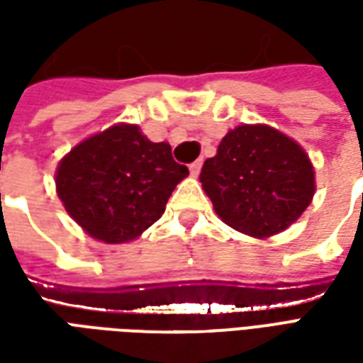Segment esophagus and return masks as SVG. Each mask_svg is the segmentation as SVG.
I'll return each mask as SVG.
<instances>
[{"mask_svg": "<svg viewBox=\"0 0 363 363\" xmlns=\"http://www.w3.org/2000/svg\"><path fill=\"white\" fill-rule=\"evenodd\" d=\"M190 174L192 177H198L200 174V171H202V159H198V161H194V163H190Z\"/></svg>", "mask_w": 363, "mask_h": 363, "instance_id": "esophagus-1", "label": "esophagus"}]
</instances>
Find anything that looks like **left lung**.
<instances>
[{"mask_svg": "<svg viewBox=\"0 0 363 363\" xmlns=\"http://www.w3.org/2000/svg\"><path fill=\"white\" fill-rule=\"evenodd\" d=\"M200 182L229 228L267 239L296 223L311 204L315 169L303 147L280 130L241 124L206 159Z\"/></svg>", "mask_w": 363, "mask_h": 363, "instance_id": "obj_1", "label": "left lung"}]
</instances>
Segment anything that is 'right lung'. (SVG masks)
I'll list each match as a JSON object with an SVG mask.
<instances>
[{"label": "right lung", "instance_id": "add662e5", "mask_svg": "<svg viewBox=\"0 0 363 363\" xmlns=\"http://www.w3.org/2000/svg\"><path fill=\"white\" fill-rule=\"evenodd\" d=\"M189 169L167 142H151L135 124H114L72 147L56 169L66 212L96 241H134L165 212Z\"/></svg>", "mask_w": 363, "mask_h": 363}]
</instances>
